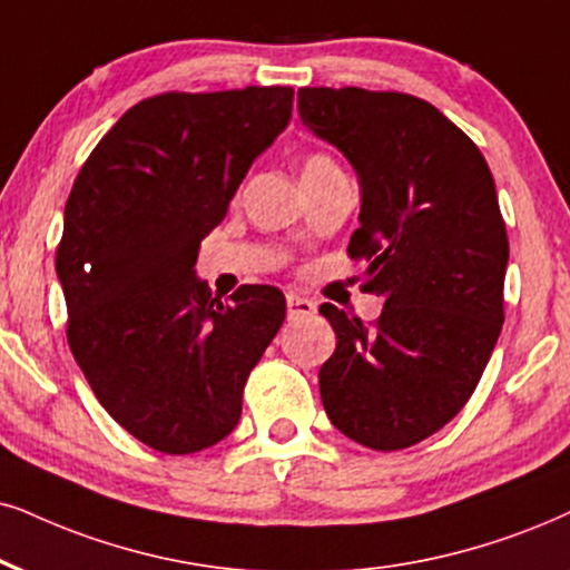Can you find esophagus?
<instances>
[{"mask_svg": "<svg viewBox=\"0 0 570 570\" xmlns=\"http://www.w3.org/2000/svg\"><path fill=\"white\" fill-rule=\"evenodd\" d=\"M286 307H289V318H305V315L315 313V302L299 294H286Z\"/></svg>", "mask_w": 570, "mask_h": 570, "instance_id": "obj_1", "label": "esophagus"}]
</instances>
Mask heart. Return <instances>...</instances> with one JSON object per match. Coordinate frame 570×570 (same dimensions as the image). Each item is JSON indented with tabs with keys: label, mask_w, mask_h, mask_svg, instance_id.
Masks as SVG:
<instances>
[{
	"label": "heart",
	"mask_w": 570,
	"mask_h": 570,
	"mask_svg": "<svg viewBox=\"0 0 570 570\" xmlns=\"http://www.w3.org/2000/svg\"><path fill=\"white\" fill-rule=\"evenodd\" d=\"M334 170H338L336 163L323 153H309L305 155V160H302V178L326 176V173H334Z\"/></svg>",
	"instance_id": "1"
}]
</instances>
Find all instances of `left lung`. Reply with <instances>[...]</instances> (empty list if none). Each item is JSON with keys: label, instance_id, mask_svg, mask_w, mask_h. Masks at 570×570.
<instances>
[{"label": "left lung", "instance_id": "obj_1", "mask_svg": "<svg viewBox=\"0 0 570 570\" xmlns=\"http://www.w3.org/2000/svg\"><path fill=\"white\" fill-rule=\"evenodd\" d=\"M299 118L355 168L363 191L352 261L384 297L363 323L321 305L336 350L318 373L321 400L344 436L405 450L455 417L505 321L508 232L479 147L434 105L400 91H297Z\"/></svg>", "mask_w": 570, "mask_h": 570}]
</instances>
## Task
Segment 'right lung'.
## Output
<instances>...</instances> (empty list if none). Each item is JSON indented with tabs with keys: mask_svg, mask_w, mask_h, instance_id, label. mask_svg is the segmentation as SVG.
Here are the masks:
<instances>
[{
	"mask_svg": "<svg viewBox=\"0 0 570 570\" xmlns=\"http://www.w3.org/2000/svg\"><path fill=\"white\" fill-rule=\"evenodd\" d=\"M292 102V86L157 94L102 136L70 189L55 261L70 352L107 413L165 455L232 434L284 323L276 286L220 302L194 263Z\"/></svg>",
	"mask_w": 570,
	"mask_h": 570,
	"instance_id": "right-lung-1",
	"label": "right lung"
}]
</instances>
